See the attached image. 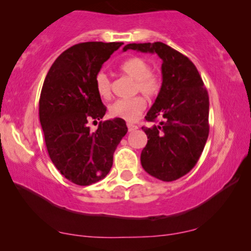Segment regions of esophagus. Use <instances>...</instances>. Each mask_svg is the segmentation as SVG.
<instances>
[{"label":"esophagus","mask_w":251,"mask_h":251,"mask_svg":"<svg viewBox=\"0 0 251 251\" xmlns=\"http://www.w3.org/2000/svg\"><path fill=\"white\" fill-rule=\"evenodd\" d=\"M126 126H128V130H129L130 132L135 131V130L138 129V126H137L136 125H132V123H128V125H126Z\"/></svg>","instance_id":"1"}]
</instances>
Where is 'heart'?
Returning <instances> with one entry per match:
<instances>
[{"label": "heart", "mask_w": 251, "mask_h": 251, "mask_svg": "<svg viewBox=\"0 0 251 251\" xmlns=\"http://www.w3.org/2000/svg\"><path fill=\"white\" fill-rule=\"evenodd\" d=\"M120 68L126 75L135 80V85H133L135 92H142L146 97H154L159 94L161 87L160 80L155 74L151 72L152 67L149 61L139 57H132L123 61ZM95 87L101 98L107 99L111 97L112 83L106 72H98L95 77ZM145 107V99L140 96H136L129 99H118L112 102L108 107V112L113 118L131 122L139 118Z\"/></svg>", "instance_id": "1"}]
</instances>
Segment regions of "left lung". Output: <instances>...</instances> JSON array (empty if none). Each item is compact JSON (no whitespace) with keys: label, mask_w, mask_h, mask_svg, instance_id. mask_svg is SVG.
I'll return each mask as SVG.
<instances>
[{"label":"left lung","mask_w":251,"mask_h":251,"mask_svg":"<svg viewBox=\"0 0 251 251\" xmlns=\"http://www.w3.org/2000/svg\"><path fill=\"white\" fill-rule=\"evenodd\" d=\"M156 53L162 59V85L145 116L161 121L143 126L147 144L140 154L147 174L173 181L193 169L209 135V97L195 65L186 56L162 42L130 43L123 51Z\"/></svg>","instance_id":"obj_1"}]
</instances>
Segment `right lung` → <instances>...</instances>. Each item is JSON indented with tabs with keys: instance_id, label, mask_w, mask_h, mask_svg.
<instances>
[{
	"instance_id": "1",
	"label": "right lung",
	"mask_w": 251,
	"mask_h": 251,
	"mask_svg": "<svg viewBox=\"0 0 251 251\" xmlns=\"http://www.w3.org/2000/svg\"><path fill=\"white\" fill-rule=\"evenodd\" d=\"M122 42H85L65 50L54 60L40 97V122L48 153L54 167L72 183L87 186L111 170L113 154L128 128L126 121L99 122L90 131L89 120L106 113L95 87L102 64Z\"/></svg>"
}]
</instances>
